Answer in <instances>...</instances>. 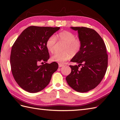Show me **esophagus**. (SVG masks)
<instances>
[{"label":"esophagus","instance_id":"34e87169","mask_svg":"<svg viewBox=\"0 0 120 120\" xmlns=\"http://www.w3.org/2000/svg\"><path fill=\"white\" fill-rule=\"evenodd\" d=\"M63 66H64V65L61 64V63H59V68L62 67H63Z\"/></svg>","mask_w":120,"mask_h":120}]
</instances>
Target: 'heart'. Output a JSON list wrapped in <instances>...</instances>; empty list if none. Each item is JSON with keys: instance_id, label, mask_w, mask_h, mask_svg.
Masks as SVG:
<instances>
[{"instance_id": "1", "label": "heart", "mask_w": 120, "mask_h": 120, "mask_svg": "<svg viewBox=\"0 0 120 120\" xmlns=\"http://www.w3.org/2000/svg\"><path fill=\"white\" fill-rule=\"evenodd\" d=\"M57 39L59 41L65 43L66 45L64 49V52L56 53L52 56L51 60L53 62L64 63L72 57V55H75L79 52L82 47L81 41L78 38H76L73 33L64 31L59 33L56 38L54 35H52L48 38L46 42V47L49 52H54Z\"/></svg>"}]
</instances>
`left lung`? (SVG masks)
Masks as SVG:
<instances>
[{
  "mask_svg": "<svg viewBox=\"0 0 120 120\" xmlns=\"http://www.w3.org/2000/svg\"><path fill=\"white\" fill-rule=\"evenodd\" d=\"M77 31L82 42L80 50L71 62L78 65H70L71 73L67 76L68 85L79 92H86L94 89L102 80L108 66V55L102 38L94 29L71 27ZM80 65L82 67L79 69Z\"/></svg>",
  "mask_w": 120,
  "mask_h": 120,
  "instance_id": "obj_1",
  "label": "left lung"
}]
</instances>
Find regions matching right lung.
I'll return each instance as SVG.
<instances>
[{
  "label": "right lung",
  "instance_id": "1",
  "mask_svg": "<svg viewBox=\"0 0 120 120\" xmlns=\"http://www.w3.org/2000/svg\"><path fill=\"white\" fill-rule=\"evenodd\" d=\"M59 29L60 27H28L13 45L10 56L12 73L17 83L24 90L30 93L42 90L57 70V62L46 63L49 58L46 42ZM40 63L43 64L40 66Z\"/></svg>",
  "mask_w": 120,
  "mask_h": 120
}]
</instances>
